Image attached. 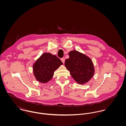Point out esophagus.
<instances>
[{
  "label": "esophagus",
  "mask_w": 126,
  "mask_h": 126,
  "mask_svg": "<svg viewBox=\"0 0 126 126\" xmlns=\"http://www.w3.org/2000/svg\"><path fill=\"white\" fill-rule=\"evenodd\" d=\"M61 61L63 62V63H64V62H65V60L64 58H62L61 59Z\"/></svg>",
  "instance_id": "esophagus-1"
}]
</instances>
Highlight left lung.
<instances>
[{
  "label": "left lung",
  "mask_w": 126,
  "mask_h": 126,
  "mask_svg": "<svg viewBox=\"0 0 126 126\" xmlns=\"http://www.w3.org/2000/svg\"><path fill=\"white\" fill-rule=\"evenodd\" d=\"M68 55L69 58L65 60L64 65L73 79L81 85L89 81L94 74L92 60L86 55L77 50L70 51Z\"/></svg>",
  "instance_id": "1"
}]
</instances>
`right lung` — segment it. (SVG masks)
Masks as SVG:
<instances>
[{
	"mask_svg": "<svg viewBox=\"0 0 126 126\" xmlns=\"http://www.w3.org/2000/svg\"><path fill=\"white\" fill-rule=\"evenodd\" d=\"M63 64L56 56L45 52L42 54L33 64L34 76L39 82L47 83L52 79L55 71Z\"/></svg>",
	"mask_w": 126,
	"mask_h": 126,
	"instance_id": "obj_1",
	"label": "right lung"
}]
</instances>
